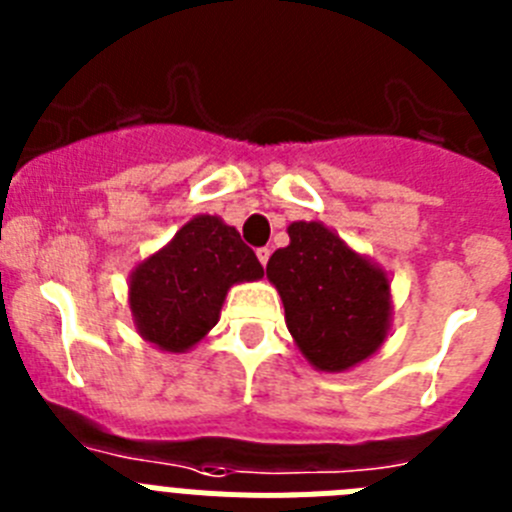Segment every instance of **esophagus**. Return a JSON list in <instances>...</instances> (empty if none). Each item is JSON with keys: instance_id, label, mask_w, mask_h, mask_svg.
Listing matches in <instances>:
<instances>
[{"instance_id": "obj_1", "label": "esophagus", "mask_w": 512, "mask_h": 512, "mask_svg": "<svg viewBox=\"0 0 512 512\" xmlns=\"http://www.w3.org/2000/svg\"><path fill=\"white\" fill-rule=\"evenodd\" d=\"M256 256H259V261H261V264H269V256H271V251H269V248H259V251H256Z\"/></svg>"}]
</instances>
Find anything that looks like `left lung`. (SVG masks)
Returning a JSON list of instances; mask_svg holds the SVG:
<instances>
[{
	"instance_id": "1",
	"label": "left lung",
	"mask_w": 512,
	"mask_h": 512,
	"mask_svg": "<svg viewBox=\"0 0 512 512\" xmlns=\"http://www.w3.org/2000/svg\"><path fill=\"white\" fill-rule=\"evenodd\" d=\"M289 246L271 253L266 277L279 289L287 328L320 372H343L382 346L390 282L320 223L289 225Z\"/></svg>"
}]
</instances>
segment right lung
<instances>
[{
  "mask_svg": "<svg viewBox=\"0 0 512 512\" xmlns=\"http://www.w3.org/2000/svg\"><path fill=\"white\" fill-rule=\"evenodd\" d=\"M264 277L256 253L220 217L197 215L130 277L138 333L164 351H187L220 318L228 289Z\"/></svg>",
  "mask_w": 512,
  "mask_h": 512,
  "instance_id": "obj_1",
  "label": "right lung"
}]
</instances>
